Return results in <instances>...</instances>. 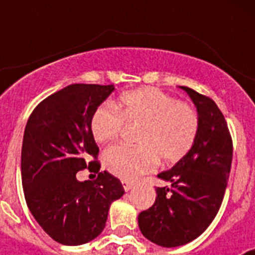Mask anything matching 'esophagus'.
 Instances as JSON below:
<instances>
[{
  "mask_svg": "<svg viewBox=\"0 0 255 255\" xmlns=\"http://www.w3.org/2000/svg\"><path fill=\"white\" fill-rule=\"evenodd\" d=\"M123 186H124V189H125V191H129V190H131L132 188H134V184H132V182H129V181H123Z\"/></svg>",
  "mask_w": 255,
  "mask_h": 255,
  "instance_id": "esophagus-1",
  "label": "esophagus"
}]
</instances>
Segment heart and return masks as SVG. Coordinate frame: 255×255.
<instances>
[{
	"instance_id": "1",
	"label": "heart",
	"mask_w": 255,
	"mask_h": 255,
	"mask_svg": "<svg viewBox=\"0 0 255 255\" xmlns=\"http://www.w3.org/2000/svg\"><path fill=\"white\" fill-rule=\"evenodd\" d=\"M125 124L139 125L138 145L117 144L108 148L103 159L107 170L123 179L134 181L158 163H175L194 147L199 134V115L188 103L157 88H139L125 92L117 108L105 103L94 111L92 132L98 143L116 140Z\"/></svg>"
}]
</instances>
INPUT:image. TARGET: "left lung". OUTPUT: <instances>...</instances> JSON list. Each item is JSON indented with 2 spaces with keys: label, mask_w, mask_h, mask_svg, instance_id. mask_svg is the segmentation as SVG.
<instances>
[{
  "label": "left lung",
  "mask_w": 255,
  "mask_h": 255,
  "mask_svg": "<svg viewBox=\"0 0 255 255\" xmlns=\"http://www.w3.org/2000/svg\"><path fill=\"white\" fill-rule=\"evenodd\" d=\"M195 103L200 128L194 147L158 179L170 186L155 188L157 198L139 213V229L161 247L188 244L215 220L225 197L233 162V138L224 114L209 97L181 87Z\"/></svg>",
  "instance_id": "1"
}]
</instances>
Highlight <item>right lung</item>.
<instances>
[{"label": "right lung", "instance_id": "obj_1", "mask_svg": "<svg viewBox=\"0 0 255 255\" xmlns=\"http://www.w3.org/2000/svg\"><path fill=\"white\" fill-rule=\"evenodd\" d=\"M114 85L71 84L44 98L29 116L21 148V181L29 211L55 242L82 245L100 235L110 206L124 195L121 181L100 172L92 132L97 107ZM97 169L78 182L76 172Z\"/></svg>", "mask_w": 255, "mask_h": 255}]
</instances>
